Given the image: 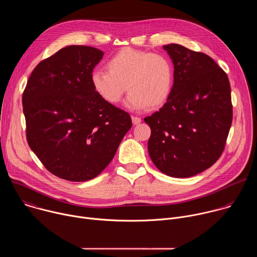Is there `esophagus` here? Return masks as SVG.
<instances>
[{
	"mask_svg": "<svg viewBox=\"0 0 257 257\" xmlns=\"http://www.w3.org/2000/svg\"><path fill=\"white\" fill-rule=\"evenodd\" d=\"M131 119H132V123H133L134 125H137V124H139V123L141 122V119H140L139 117L132 116V117H131Z\"/></svg>",
	"mask_w": 257,
	"mask_h": 257,
	"instance_id": "34e87169",
	"label": "esophagus"
}]
</instances>
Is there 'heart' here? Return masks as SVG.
<instances>
[{"label":"heart","instance_id":"heart-1","mask_svg":"<svg viewBox=\"0 0 257 257\" xmlns=\"http://www.w3.org/2000/svg\"><path fill=\"white\" fill-rule=\"evenodd\" d=\"M106 69L92 72L91 84L108 103H118L127 87L126 106L135 111L156 108L172 91L174 71L165 55L125 48L108 60Z\"/></svg>","mask_w":257,"mask_h":257}]
</instances>
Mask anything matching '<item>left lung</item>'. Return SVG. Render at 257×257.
I'll list each match as a JSON object with an SVG mask.
<instances>
[{
	"mask_svg": "<svg viewBox=\"0 0 257 257\" xmlns=\"http://www.w3.org/2000/svg\"><path fill=\"white\" fill-rule=\"evenodd\" d=\"M174 65V84L160 111L146 117L149 154L174 178H188L221 157L231 128V87L223 69L207 55L177 44L163 47Z\"/></svg>",
	"mask_w": 257,
	"mask_h": 257,
	"instance_id": "8db88e82",
	"label": "left lung"
}]
</instances>
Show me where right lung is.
I'll return each mask as SVG.
<instances>
[{"label": "right lung", "instance_id": "right-lung-1", "mask_svg": "<svg viewBox=\"0 0 257 257\" xmlns=\"http://www.w3.org/2000/svg\"><path fill=\"white\" fill-rule=\"evenodd\" d=\"M103 52L69 46L34 68L22 96L31 151L59 178L83 182L113 160L132 126L129 114L103 100L91 74Z\"/></svg>", "mask_w": 257, "mask_h": 257}]
</instances>
